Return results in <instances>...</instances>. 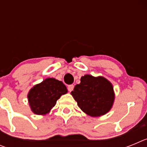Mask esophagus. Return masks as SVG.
Here are the masks:
<instances>
[{"label": "esophagus", "mask_w": 147, "mask_h": 147, "mask_svg": "<svg viewBox=\"0 0 147 147\" xmlns=\"http://www.w3.org/2000/svg\"><path fill=\"white\" fill-rule=\"evenodd\" d=\"M74 86L73 85H69V86L67 87V89H68V90H69L70 92H71L73 90H74Z\"/></svg>", "instance_id": "obj_1"}]
</instances>
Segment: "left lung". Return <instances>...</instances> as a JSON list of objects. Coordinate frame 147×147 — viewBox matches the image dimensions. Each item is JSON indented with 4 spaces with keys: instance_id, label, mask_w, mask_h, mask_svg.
Segmentation results:
<instances>
[{
    "instance_id": "left-lung-1",
    "label": "left lung",
    "mask_w": 147,
    "mask_h": 147,
    "mask_svg": "<svg viewBox=\"0 0 147 147\" xmlns=\"http://www.w3.org/2000/svg\"><path fill=\"white\" fill-rule=\"evenodd\" d=\"M71 95L83 112L90 116H100L112 107L114 92L112 84L105 78L85 75Z\"/></svg>"
}]
</instances>
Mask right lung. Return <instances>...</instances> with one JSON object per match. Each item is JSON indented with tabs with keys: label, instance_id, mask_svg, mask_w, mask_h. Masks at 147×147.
Returning a JSON list of instances; mask_svg holds the SVG:
<instances>
[{
	"label": "right lung",
	"instance_id": "right-lung-1",
	"mask_svg": "<svg viewBox=\"0 0 147 147\" xmlns=\"http://www.w3.org/2000/svg\"><path fill=\"white\" fill-rule=\"evenodd\" d=\"M67 92L62 82L54 78H48L30 90L28 94V103L34 113L44 115L54 107L62 95Z\"/></svg>",
	"mask_w": 147,
	"mask_h": 147
}]
</instances>
